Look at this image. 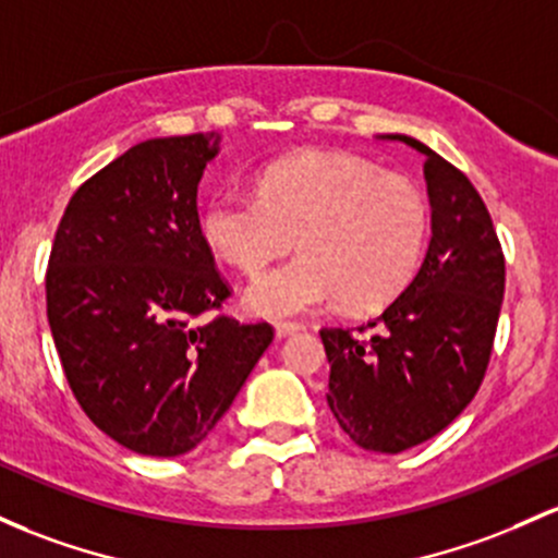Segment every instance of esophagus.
I'll use <instances>...</instances> for the list:
<instances>
[{
	"label": "esophagus",
	"instance_id": "obj_1",
	"mask_svg": "<svg viewBox=\"0 0 558 558\" xmlns=\"http://www.w3.org/2000/svg\"><path fill=\"white\" fill-rule=\"evenodd\" d=\"M299 330H302L299 323H278V326H275V336H278V339H289V336L299 333Z\"/></svg>",
	"mask_w": 558,
	"mask_h": 558
}]
</instances>
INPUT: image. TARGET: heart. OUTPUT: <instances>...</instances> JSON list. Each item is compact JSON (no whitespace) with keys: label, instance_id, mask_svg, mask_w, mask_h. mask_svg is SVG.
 Returning a JSON list of instances; mask_svg holds the SVG:
<instances>
[{"label":"heart","instance_id":"heart-1","mask_svg":"<svg viewBox=\"0 0 558 558\" xmlns=\"http://www.w3.org/2000/svg\"><path fill=\"white\" fill-rule=\"evenodd\" d=\"M259 193L219 190L198 230L211 254L241 272H259L293 246L302 256L259 275L243 307L267 320L310 315L344 299L347 310L387 304L424 256L426 195L408 177L378 171L344 153H299L267 163Z\"/></svg>","mask_w":558,"mask_h":558}]
</instances>
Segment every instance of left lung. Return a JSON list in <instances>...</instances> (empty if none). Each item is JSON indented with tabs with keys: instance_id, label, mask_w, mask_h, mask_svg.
I'll use <instances>...</instances> for the list:
<instances>
[{
	"instance_id": "left-lung-1",
	"label": "left lung",
	"mask_w": 558,
	"mask_h": 558,
	"mask_svg": "<svg viewBox=\"0 0 558 558\" xmlns=\"http://www.w3.org/2000/svg\"><path fill=\"white\" fill-rule=\"evenodd\" d=\"M381 140L426 158V256L405 291L368 323L373 336L323 328L320 339L333 418L354 445L395 456L448 428L474 400L493 352L506 262L485 201L463 171L408 134Z\"/></svg>"
}]
</instances>
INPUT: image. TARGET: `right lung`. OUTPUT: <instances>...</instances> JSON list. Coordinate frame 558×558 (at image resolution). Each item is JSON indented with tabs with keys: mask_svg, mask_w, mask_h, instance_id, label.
Masks as SVG:
<instances>
[{
	"mask_svg": "<svg viewBox=\"0 0 558 558\" xmlns=\"http://www.w3.org/2000/svg\"><path fill=\"white\" fill-rule=\"evenodd\" d=\"M222 134L134 145L73 193L47 269V320L73 397L140 456H185L272 344L267 323L214 317L230 296L198 230V182Z\"/></svg>",
	"mask_w": 558,
	"mask_h": 558,
	"instance_id": "1",
	"label": "right lung"
}]
</instances>
